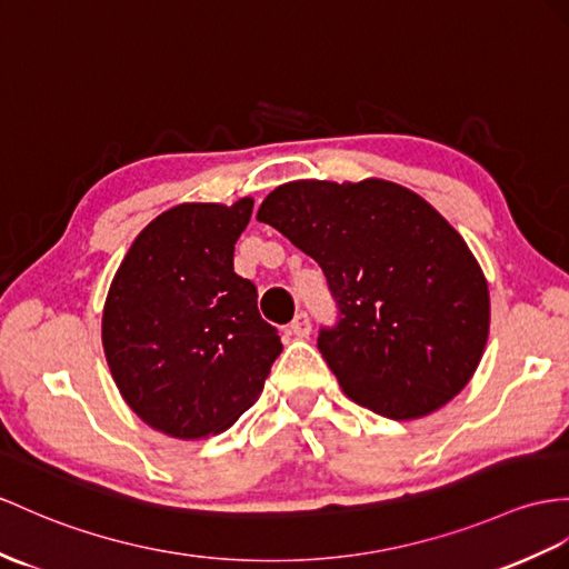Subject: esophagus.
<instances>
[{
    "instance_id": "34e87169",
    "label": "esophagus",
    "mask_w": 569,
    "mask_h": 569,
    "mask_svg": "<svg viewBox=\"0 0 569 569\" xmlns=\"http://www.w3.org/2000/svg\"><path fill=\"white\" fill-rule=\"evenodd\" d=\"M289 330H292V336H297V338H307L309 332H311V321H309V316L303 313V311H299V313L295 316V321L289 323Z\"/></svg>"
}]
</instances>
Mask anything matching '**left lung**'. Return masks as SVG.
Wrapping results in <instances>:
<instances>
[{"label": "left lung", "mask_w": 569, "mask_h": 569, "mask_svg": "<svg viewBox=\"0 0 569 569\" xmlns=\"http://www.w3.org/2000/svg\"><path fill=\"white\" fill-rule=\"evenodd\" d=\"M258 221L321 266L340 316L318 350L355 403L415 420L461 393L488 342L490 295L432 204L381 178L292 180L262 200Z\"/></svg>", "instance_id": "left-lung-1"}]
</instances>
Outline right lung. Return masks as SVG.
Listing matches in <instances>:
<instances>
[{"label":"right lung","mask_w":569,"mask_h":569,"mask_svg":"<svg viewBox=\"0 0 569 569\" xmlns=\"http://www.w3.org/2000/svg\"><path fill=\"white\" fill-rule=\"evenodd\" d=\"M253 200L183 202L140 231L110 282L103 352L124 403L176 439L219 435L251 408L282 352L233 243Z\"/></svg>","instance_id":"add662e5"}]
</instances>
